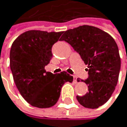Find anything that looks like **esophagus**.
I'll return each instance as SVG.
<instances>
[{"label": "esophagus", "instance_id": "1", "mask_svg": "<svg viewBox=\"0 0 127 127\" xmlns=\"http://www.w3.org/2000/svg\"><path fill=\"white\" fill-rule=\"evenodd\" d=\"M73 82L74 83H77V77L76 76H73Z\"/></svg>", "mask_w": 127, "mask_h": 127}]
</instances>
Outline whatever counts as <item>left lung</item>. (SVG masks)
Segmentation results:
<instances>
[{"label": "left lung", "mask_w": 127, "mask_h": 127, "mask_svg": "<svg viewBox=\"0 0 127 127\" xmlns=\"http://www.w3.org/2000/svg\"><path fill=\"white\" fill-rule=\"evenodd\" d=\"M65 41L88 65V78L84 82L89 92L76 99L86 108L96 109L111 97L119 78L121 61L114 39L102 30L83 25L64 32ZM78 82H80L79 79Z\"/></svg>", "instance_id": "obj_1"}]
</instances>
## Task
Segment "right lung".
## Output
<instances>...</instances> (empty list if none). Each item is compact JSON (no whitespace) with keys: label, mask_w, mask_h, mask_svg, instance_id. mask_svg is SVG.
I'll use <instances>...</instances> for the list:
<instances>
[{"label":"right lung","mask_w":127,"mask_h":127,"mask_svg":"<svg viewBox=\"0 0 127 127\" xmlns=\"http://www.w3.org/2000/svg\"><path fill=\"white\" fill-rule=\"evenodd\" d=\"M62 33L32 30L21 34L12 44L10 67L14 81L23 98L33 106H53L64 83L73 81L65 72L53 74L45 69L52 58V48Z\"/></svg>","instance_id":"right-lung-1"}]
</instances>
